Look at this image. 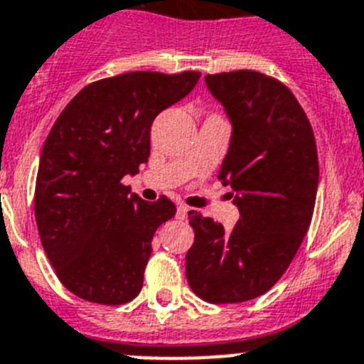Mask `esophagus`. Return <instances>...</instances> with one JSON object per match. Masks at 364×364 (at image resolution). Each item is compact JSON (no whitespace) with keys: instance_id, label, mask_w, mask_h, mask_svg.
Listing matches in <instances>:
<instances>
[{"instance_id":"obj_1","label":"esophagus","mask_w":364,"mask_h":364,"mask_svg":"<svg viewBox=\"0 0 364 364\" xmlns=\"http://www.w3.org/2000/svg\"><path fill=\"white\" fill-rule=\"evenodd\" d=\"M188 205H184V204H178V208H176V218L178 220H186L188 218Z\"/></svg>"}]
</instances>
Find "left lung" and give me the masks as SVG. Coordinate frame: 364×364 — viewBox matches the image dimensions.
<instances>
[{
	"label": "left lung",
	"mask_w": 364,
	"mask_h": 364,
	"mask_svg": "<svg viewBox=\"0 0 364 364\" xmlns=\"http://www.w3.org/2000/svg\"><path fill=\"white\" fill-rule=\"evenodd\" d=\"M232 124L218 178L232 188L240 220L189 211L195 242L186 255L191 291L209 303L265 294L294 259L314 213L319 164L312 126L294 93L255 70L205 75Z\"/></svg>",
	"instance_id": "8db88e82"
}]
</instances>
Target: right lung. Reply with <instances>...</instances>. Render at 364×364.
Returning <instances> with one entry per match:
<instances>
[{"instance_id":"1","label":"right lung","mask_w":364,"mask_h":364,"mask_svg":"<svg viewBox=\"0 0 364 364\" xmlns=\"http://www.w3.org/2000/svg\"><path fill=\"white\" fill-rule=\"evenodd\" d=\"M200 72H128L85 86L50 129L34 211L59 282L79 298L122 305L142 289L156 229L175 216L122 184L148 162L155 117L184 99Z\"/></svg>"}]
</instances>
